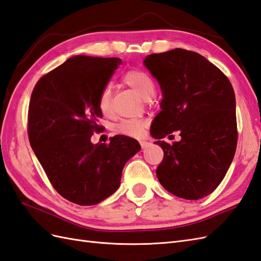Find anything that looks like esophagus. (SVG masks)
I'll return each mask as SVG.
<instances>
[{"label": "esophagus", "instance_id": "obj_1", "mask_svg": "<svg viewBox=\"0 0 261 261\" xmlns=\"http://www.w3.org/2000/svg\"><path fill=\"white\" fill-rule=\"evenodd\" d=\"M139 144H141V147H142V150H144V149H146L149 146V143L148 142H145V141H142V142H139Z\"/></svg>", "mask_w": 261, "mask_h": 261}]
</instances>
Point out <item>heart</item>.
<instances>
[{
  "mask_svg": "<svg viewBox=\"0 0 261 261\" xmlns=\"http://www.w3.org/2000/svg\"><path fill=\"white\" fill-rule=\"evenodd\" d=\"M123 81L126 85L133 88L144 99H150L155 95L156 85L154 80L150 77L149 74L142 71V69H129L124 75ZM112 87L110 85H106L101 90L98 97L99 111L104 115H110L112 113ZM146 127H147V122L145 119H129L120 123L117 126V132L126 136L138 137L144 134Z\"/></svg>",
  "mask_w": 261,
  "mask_h": 261,
  "instance_id": "heart-1",
  "label": "heart"
}]
</instances>
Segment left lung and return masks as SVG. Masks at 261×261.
Segmentation results:
<instances>
[{
	"instance_id": "8db88e82",
	"label": "left lung",
	"mask_w": 261,
	"mask_h": 261,
	"mask_svg": "<svg viewBox=\"0 0 261 261\" xmlns=\"http://www.w3.org/2000/svg\"><path fill=\"white\" fill-rule=\"evenodd\" d=\"M144 64L160 83L164 96L150 129L155 144L164 150L157 178L180 198H204L224 179L236 152L231 83L204 56L184 48L150 54ZM174 131L180 133L179 142L161 141Z\"/></svg>"
}]
</instances>
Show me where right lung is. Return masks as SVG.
Returning <instances> with one entry per match:
<instances>
[{
	"mask_svg": "<svg viewBox=\"0 0 261 261\" xmlns=\"http://www.w3.org/2000/svg\"><path fill=\"white\" fill-rule=\"evenodd\" d=\"M120 63L118 57L73 56L43 75L31 95L30 144L56 192L80 206L115 193L126 162L141 149L123 135L110 144L91 143L94 133L104 130L99 94Z\"/></svg>",
	"mask_w": 261,
	"mask_h": 261,
	"instance_id": "right-lung-1",
	"label": "right lung"
}]
</instances>
